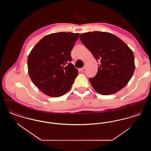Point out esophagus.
I'll return each instance as SVG.
<instances>
[{"instance_id":"esophagus-1","label":"esophagus","mask_w":151,"mask_h":151,"mask_svg":"<svg viewBox=\"0 0 151 151\" xmlns=\"http://www.w3.org/2000/svg\"><path fill=\"white\" fill-rule=\"evenodd\" d=\"M85 69H86V67H83V68H80V71H83Z\"/></svg>"}]
</instances>
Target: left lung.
<instances>
[{
	"instance_id": "8db88e82",
	"label": "left lung",
	"mask_w": 151,
	"mask_h": 151,
	"mask_svg": "<svg viewBox=\"0 0 151 151\" xmlns=\"http://www.w3.org/2000/svg\"><path fill=\"white\" fill-rule=\"evenodd\" d=\"M80 40L100 62L98 71L89 79L94 89L102 95L115 93L126 86L135 71L132 51L114 35L94 31L80 35Z\"/></svg>"
}]
</instances>
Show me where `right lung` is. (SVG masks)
<instances>
[{
	"mask_svg": "<svg viewBox=\"0 0 151 151\" xmlns=\"http://www.w3.org/2000/svg\"><path fill=\"white\" fill-rule=\"evenodd\" d=\"M79 33L58 32L43 37L29 53L28 70L33 84L42 93L60 97L71 89L78 74L70 62Z\"/></svg>",
	"mask_w": 151,
	"mask_h": 151,
	"instance_id": "add662e5",
	"label": "right lung"
}]
</instances>
